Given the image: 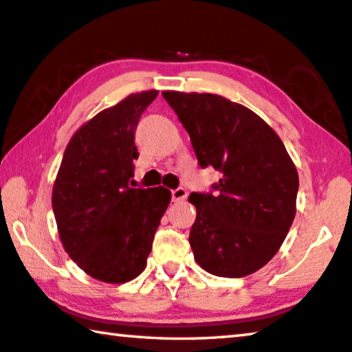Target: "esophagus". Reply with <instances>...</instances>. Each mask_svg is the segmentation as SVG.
<instances>
[{
	"label": "esophagus",
	"mask_w": 352,
	"mask_h": 352,
	"mask_svg": "<svg viewBox=\"0 0 352 352\" xmlns=\"http://www.w3.org/2000/svg\"><path fill=\"white\" fill-rule=\"evenodd\" d=\"M187 190L184 187H177V188H175V190H171V198H173V201H184V199L187 198Z\"/></svg>",
	"instance_id": "obj_1"
}]
</instances>
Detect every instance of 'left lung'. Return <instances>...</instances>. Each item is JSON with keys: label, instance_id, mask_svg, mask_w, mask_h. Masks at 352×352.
Returning <instances> with one entry per match:
<instances>
[{"label": "left lung", "instance_id": "obj_1", "mask_svg": "<svg viewBox=\"0 0 352 352\" xmlns=\"http://www.w3.org/2000/svg\"><path fill=\"white\" fill-rule=\"evenodd\" d=\"M190 135L198 164L220 179L188 201L197 208L188 242L195 261L217 277L256 272L282 247L296 215L299 176L274 129L217 94L164 91Z\"/></svg>", "mask_w": 352, "mask_h": 352}]
</instances>
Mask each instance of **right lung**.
<instances>
[{
  "mask_svg": "<svg viewBox=\"0 0 352 352\" xmlns=\"http://www.w3.org/2000/svg\"><path fill=\"white\" fill-rule=\"evenodd\" d=\"M159 91L131 94L85 122L64 151L52 206L64 250L105 283H126L146 267L171 201L165 187L135 188V131Z\"/></svg>",
  "mask_w": 352,
  "mask_h": 352,
  "instance_id": "obj_1",
  "label": "right lung"
}]
</instances>
